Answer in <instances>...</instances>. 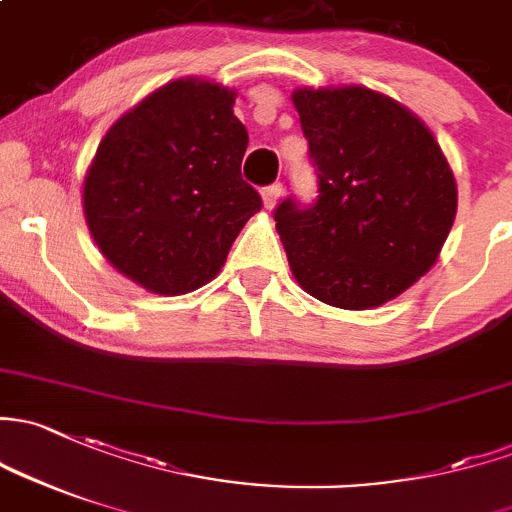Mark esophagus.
<instances>
[{
  "mask_svg": "<svg viewBox=\"0 0 512 512\" xmlns=\"http://www.w3.org/2000/svg\"><path fill=\"white\" fill-rule=\"evenodd\" d=\"M284 193V188H282V184H272V186H267V188H262V203H265V208H272L277 206V201H279V196H282Z\"/></svg>",
  "mask_w": 512,
  "mask_h": 512,
  "instance_id": "esophagus-1",
  "label": "esophagus"
}]
</instances>
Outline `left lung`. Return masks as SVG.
Returning <instances> with one entry per match:
<instances>
[{
  "label": "left lung",
  "instance_id": "1",
  "mask_svg": "<svg viewBox=\"0 0 512 512\" xmlns=\"http://www.w3.org/2000/svg\"><path fill=\"white\" fill-rule=\"evenodd\" d=\"M292 100L319 196L274 211L289 267L324 304L375 309L437 262L456 215L454 171L429 127L383 93L299 88Z\"/></svg>",
  "mask_w": 512,
  "mask_h": 512
}]
</instances>
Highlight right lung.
Returning a JSON list of instances; mask_svg holds the SVG:
<instances>
[{
	"instance_id": "add662e5",
	"label": "right lung",
	"mask_w": 512,
	"mask_h": 512,
	"mask_svg": "<svg viewBox=\"0 0 512 512\" xmlns=\"http://www.w3.org/2000/svg\"><path fill=\"white\" fill-rule=\"evenodd\" d=\"M235 90L201 78L161 85L102 137L83 211L105 260L164 297L193 292L225 265L262 208L242 181L247 129Z\"/></svg>"
}]
</instances>
